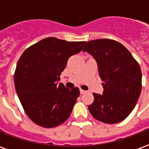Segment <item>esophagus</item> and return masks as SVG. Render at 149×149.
<instances>
[{
    "label": "esophagus",
    "mask_w": 149,
    "mask_h": 149,
    "mask_svg": "<svg viewBox=\"0 0 149 149\" xmlns=\"http://www.w3.org/2000/svg\"><path fill=\"white\" fill-rule=\"evenodd\" d=\"M86 92H87V91H84L83 90V89H80V93H81V94H84Z\"/></svg>",
    "instance_id": "34e87169"
}]
</instances>
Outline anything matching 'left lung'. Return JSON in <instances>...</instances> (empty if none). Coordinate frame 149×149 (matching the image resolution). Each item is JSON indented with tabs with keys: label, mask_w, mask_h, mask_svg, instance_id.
I'll return each mask as SVG.
<instances>
[{
	"label": "left lung",
	"mask_w": 149,
	"mask_h": 149,
	"mask_svg": "<svg viewBox=\"0 0 149 149\" xmlns=\"http://www.w3.org/2000/svg\"><path fill=\"white\" fill-rule=\"evenodd\" d=\"M83 51L93 56L104 81L102 95L93 93V103L88 106L90 113L106 124L124 120L141 95L140 65L125 46L113 40H91L86 43Z\"/></svg>",
	"instance_id": "1"
}]
</instances>
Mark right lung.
<instances>
[{
	"instance_id": "1",
	"label": "right lung",
	"mask_w": 149,
	"mask_h": 149,
	"mask_svg": "<svg viewBox=\"0 0 149 149\" xmlns=\"http://www.w3.org/2000/svg\"><path fill=\"white\" fill-rule=\"evenodd\" d=\"M84 44L48 37L28 48L20 57L15 88L24 112L35 124L53 128L70 116L80 91L59 83L60 75L68 58L81 52Z\"/></svg>"
}]
</instances>
